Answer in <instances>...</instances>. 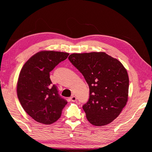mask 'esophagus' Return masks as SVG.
I'll list each match as a JSON object with an SVG mask.
<instances>
[{
  "mask_svg": "<svg viewBox=\"0 0 152 152\" xmlns=\"http://www.w3.org/2000/svg\"><path fill=\"white\" fill-rule=\"evenodd\" d=\"M70 100L72 101V102H76L77 98L75 97V96H72V97H70Z\"/></svg>",
  "mask_w": 152,
  "mask_h": 152,
  "instance_id": "34e87169",
  "label": "esophagus"
}]
</instances>
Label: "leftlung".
<instances>
[{"instance_id": "left-lung-1", "label": "left lung", "mask_w": 152, "mask_h": 152, "mask_svg": "<svg viewBox=\"0 0 152 152\" xmlns=\"http://www.w3.org/2000/svg\"><path fill=\"white\" fill-rule=\"evenodd\" d=\"M68 59L89 87V99L82 107L87 120L96 126L111 123L127 102L126 69L118 59L103 52L73 53Z\"/></svg>"}]
</instances>
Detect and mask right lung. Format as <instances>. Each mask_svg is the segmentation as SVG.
<instances>
[{"label":"right lung","instance_id":"obj_1","mask_svg":"<svg viewBox=\"0 0 152 152\" xmlns=\"http://www.w3.org/2000/svg\"><path fill=\"white\" fill-rule=\"evenodd\" d=\"M69 54L42 50L32 56L21 68L17 95L23 108L37 122L49 125L61 115L67 102L52 85L49 72L65 60Z\"/></svg>","mask_w":152,"mask_h":152}]
</instances>
